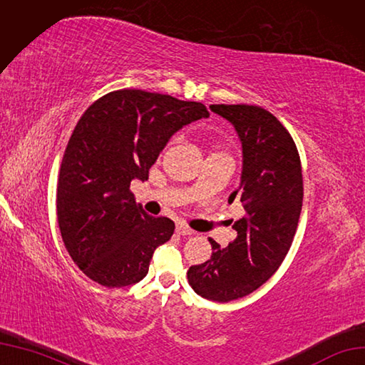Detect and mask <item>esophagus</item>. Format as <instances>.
<instances>
[{"mask_svg":"<svg viewBox=\"0 0 365 365\" xmlns=\"http://www.w3.org/2000/svg\"><path fill=\"white\" fill-rule=\"evenodd\" d=\"M177 234H180V235H193L195 231L188 228V226L182 225V223H178L177 225Z\"/></svg>","mask_w":365,"mask_h":365,"instance_id":"34e87169","label":"esophagus"}]
</instances>
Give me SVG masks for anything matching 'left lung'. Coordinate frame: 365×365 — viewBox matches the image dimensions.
<instances>
[{"mask_svg": "<svg viewBox=\"0 0 365 365\" xmlns=\"http://www.w3.org/2000/svg\"><path fill=\"white\" fill-rule=\"evenodd\" d=\"M243 148L240 200L245 215L234 222L237 237L222 249L212 238L208 261L187 272L188 284L205 299L230 302L255 292L279 269L292 247L304 200L302 165L293 137L270 111L258 106L215 104Z\"/></svg>", "mask_w": 365, "mask_h": 365, "instance_id": "1", "label": "left lung"}]
</instances>
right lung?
<instances>
[{
  "mask_svg": "<svg viewBox=\"0 0 365 365\" xmlns=\"http://www.w3.org/2000/svg\"><path fill=\"white\" fill-rule=\"evenodd\" d=\"M200 103L137 89L110 92L87 108L63 154L57 219L73 262L108 288L142 281L175 223L148 216L130 185L146 181L170 135L208 118Z\"/></svg>",
  "mask_w": 365,
  "mask_h": 365,
  "instance_id": "obj_1",
  "label": "right lung"
}]
</instances>
